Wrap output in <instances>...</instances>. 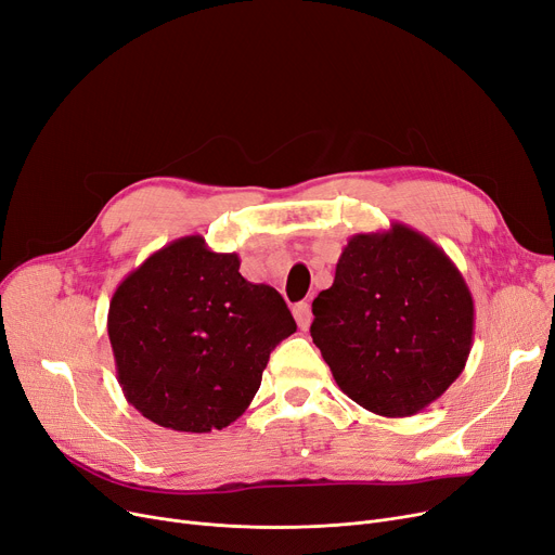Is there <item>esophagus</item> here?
Instances as JSON below:
<instances>
[{"label": "esophagus", "instance_id": "obj_1", "mask_svg": "<svg viewBox=\"0 0 555 555\" xmlns=\"http://www.w3.org/2000/svg\"><path fill=\"white\" fill-rule=\"evenodd\" d=\"M293 312H295V320H297L299 328H301V331H308V326H310V322H312V312H310V304L301 301V304H297V306L293 308Z\"/></svg>", "mask_w": 555, "mask_h": 555}]
</instances>
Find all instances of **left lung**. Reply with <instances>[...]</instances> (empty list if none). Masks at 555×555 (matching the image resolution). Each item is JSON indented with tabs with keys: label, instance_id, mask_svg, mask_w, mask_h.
<instances>
[{
	"label": "left lung",
	"instance_id": "obj_1",
	"mask_svg": "<svg viewBox=\"0 0 555 555\" xmlns=\"http://www.w3.org/2000/svg\"><path fill=\"white\" fill-rule=\"evenodd\" d=\"M312 315V343L335 383L380 417H411L440 399L474 343V299L461 270L399 222L349 237Z\"/></svg>",
	"mask_w": 555,
	"mask_h": 555
}]
</instances>
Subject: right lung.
<instances>
[{
    "label": "right lung",
    "mask_w": 555,
    "mask_h": 555,
    "mask_svg": "<svg viewBox=\"0 0 555 555\" xmlns=\"http://www.w3.org/2000/svg\"><path fill=\"white\" fill-rule=\"evenodd\" d=\"M295 331L274 287L249 283L237 254L210 251L202 235L154 251L108 308L119 388L142 417L181 433L243 415L272 349Z\"/></svg>",
    "instance_id": "right-lung-1"
}]
</instances>
